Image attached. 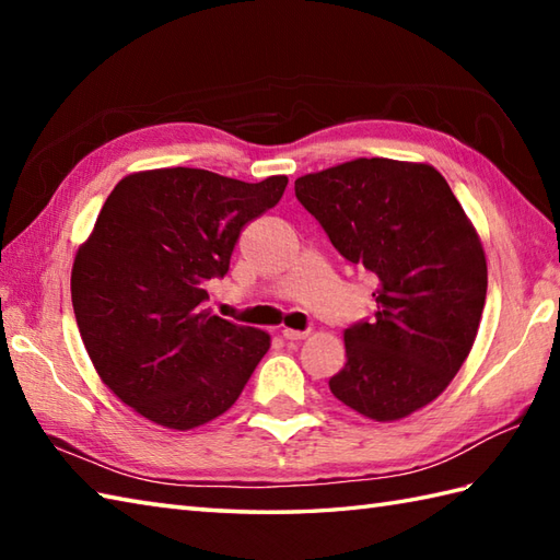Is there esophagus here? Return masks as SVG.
<instances>
[{
    "label": "esophagus",
    "instance_id": "1",
    "mask_svg": "<svg viewBox=\"0 0 560 560\" xmlns=\"http://www.w3.org/2000/svg\"><path fill=\"white\" fill-rule=\"evenodd\" d=\"M307 335H311V331H307V329H291V327H283V329H281V337L289 339V341H301V339H305Z\"/></svg>",
    "mask_w": 560,
    "mask_h": 560
}]
</instances>
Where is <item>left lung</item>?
<instances>
[{"label":"left lung","mask_w":560,"mask_h":560,"mask_svg":"<svg viewBox=\"0 0 560 560\" xmlns=\"http://www.w3.org/2000/svg\"><path fill=\"white\" fill-rule=\"evenodd\" d=\"M295 197L380 281L373 323L343 329L331 395L365 419H407L443 395L477 339L489 287L477 229L428 163L353 159L299 177Z\"/></svg>","instance_id":"8db88e82"}]
</instances>
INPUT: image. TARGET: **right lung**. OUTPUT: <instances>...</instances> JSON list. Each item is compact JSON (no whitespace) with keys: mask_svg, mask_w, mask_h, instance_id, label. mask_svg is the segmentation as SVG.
<instances>
[{"mask_svg":"<svg viewBox=\"0 0 560 560\" xmlns=\"http://www.w3.org/2000/svg\"><path fill=\"white\" fill-rule=\"evenodd\" d=\"M287 175L243 183L201 168L122 177L71 267L83 347L117 399L189 431L229 411L271 347L267 331L213 315L245 225L277 207Z\"/></svg>","mask_w":560,"mask_h":560,"instance_id":"right-lung-1","label":"right lung"}]
</instances>
